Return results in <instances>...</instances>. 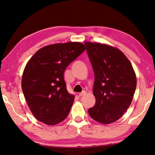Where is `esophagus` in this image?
Masks as SVG:
<instances>
[{
  "label": "esophagus",
  "instance_id": "esophagus-1",
  "mask_svg": "<svg viewBox=\"0 0 155 155\" xmlns=\"http://www.w3.org/2000/svg\"><path fill=\"white\" fill-rule=\"evenodd\" d=\"M85 94H86V92H85V91H83L82 92L79 93V94H78V95H79V97H82V96L85 95Z\"/></svg>",
  "mask_w": 155,
  "mask_h": 155
}]
</instances>
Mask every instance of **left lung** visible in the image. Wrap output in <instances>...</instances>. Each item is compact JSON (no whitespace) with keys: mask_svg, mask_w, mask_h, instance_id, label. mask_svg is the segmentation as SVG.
Here are the masks:
<instances>
[{"mask_svg":"<svg viewBox=\"0 0 155 155\" xmlns=\"http://www.w3.org/2000/svg\"><path fill=\"white\" fill-rule=\"evenodd\" d=\"M85 45L95 77L96 103L88 113L96 121L110 124L130 105L137 87L136 74L130 61L118 48L100 43Z\"/></svg>","mask_w":155,"mask_h":155,"instance_id":"1","label":"left lung"}]
</instances>
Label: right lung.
Instances as JSON below:
<instances>
[{"label":"right lung","instance_id":"add662e5","mask_svg":"<svg viewBox=\"0 0 155 155\" xmlns=\"http://www.w3.org/2000/svg\"><path fill=\"white\" fill-rule=\"evenodd\" d=\"M85 50L80 42L51 44L38 50L27 63L22 90L31 113L39 121L54 126L68 117L75 97L68 92L64 72Z\"/></svg>","mask_w":155,"mask_h":155}]
</instances>
